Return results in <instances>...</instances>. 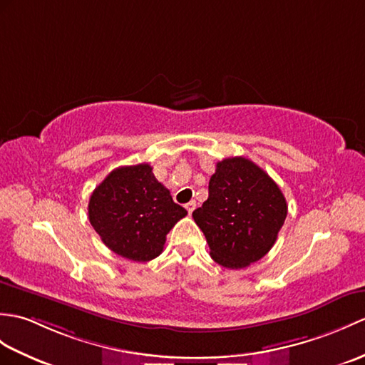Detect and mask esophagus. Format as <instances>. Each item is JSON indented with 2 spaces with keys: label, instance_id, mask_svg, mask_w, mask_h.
I'll return each mask as SVG.
<instances>
[{
  "label": "esophagus",
  "instance_id": "esophagus-1",
  "mask_svg": "<svg viewBox=\"0 0 365 365\" xmlns=\"http://www.w3.org/2000/svg\"><path fill=\"white\" fill-rule=\"evenodd\" d=\"M185 208H186V211H188V213L191 215V213H192V211H194V208H196V200H191V202H188V203H186V205H185Z\"/></svg>",
  "mask_w": 365,
  "mask_h": 365
}]
</instances>
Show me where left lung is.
<instances>
[{"instance_id": "left-lung-1", "label": "left lung", "mask_w": 365, "mask_h": 365, "mask_svg": "<svg viewBox=\"0 0 365 365\" xmlns=\"http://www.w3.org/2000/svg\"><path fill=\"white\" fill-rule=\"evenodd\" d=\"M287 215L286 199L269 174L244 157L216 165L208 199L192 211L210 255L227 269H242L272 249Z\"/></svg>"}]
</instances>
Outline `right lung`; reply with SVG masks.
Instances as JSON below:
<instances>
[{
    "mask_svg": "<svg viewBox=\"0 0 365 365\" xmlns=\"http://www.w3.org/2000/svg\"><path fill=\"white\" fill-rule=\"evenodd\" d=\"M186 215L148 163L113 169L88 202L90 224L103 242L116 255L138 262L157 258L169 230Z\"/></svg>",
    "mask_w": 365,
    "mask_h": 365,
    "instance_id": "1",
    "label": "right lung"
}]
</instances>
